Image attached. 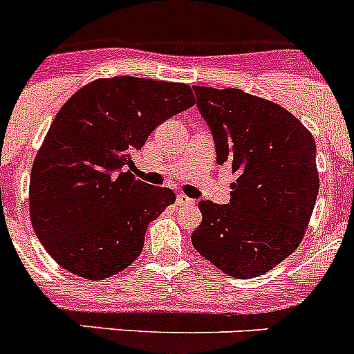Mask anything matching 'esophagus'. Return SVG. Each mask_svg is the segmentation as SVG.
Listing matches in <instances>:
<instances>
[{
    "mask_svg": "<svg viewBox=\"0 0 354 354\" xmlns=\"http://www.w3.org/2000/svg\"><path fill=\"white\" fill-rule=\"evenodd\" d=\"M177 204L179 205H196V202L193 198H187L186 195H183V193H180V195H177Z\"/></svg>",
    "mask_w": 354,
    "mask_h": 354,
    "instance_id": "34e87169",
    "label": "esophagus"
}]
</instances>
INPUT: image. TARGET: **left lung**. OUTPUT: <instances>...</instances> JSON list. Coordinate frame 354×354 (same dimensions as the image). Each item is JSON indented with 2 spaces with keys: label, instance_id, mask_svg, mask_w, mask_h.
I'll return each instance as SVG.
<instances>
[{
  "label": "left lung",
  "instance_id": "left-lung-1",
  "mask_svg": "<svg viewBox=\"0 0 354 354\" xmlns=\"http://www.w3.org/2000/svg\"><path fill=\"white\" fill-rule=\"evenodd\" d=\"M218 165L236 171L227 205L202 200L196 252L230 277L255 278L301 243L319 192L315 142L282 106L243 90L193 86Z\"/></svg>",
  "mask_w": 354,
  "mask_h": 354
}]
</instances>
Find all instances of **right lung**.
<instances>
[{
	"mask_svg": "<svg viewBox=\"0 0 354 354\" xmlns=\"http://www.w3.org/2000/svg\"><path fill=\"white\" fill-rule=\"evenodd\" d=\"M193 104L187 84L131 76L92 81L65 102L30 177L33 230L62 268L101 280L138 259L175 193L136 179L131 156Z\"/></svg>",
	"mask_w": 354,
	"mask_h": 354,
	"instance_id": "add662e5",
	"label": "right lung"
}]
</instances>
